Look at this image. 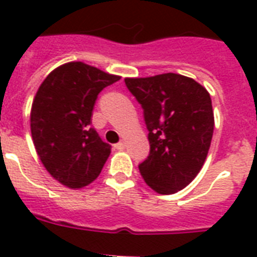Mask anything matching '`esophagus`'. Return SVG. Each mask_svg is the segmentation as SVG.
Here are the masks:
<instances>
[{"mask_svg": "<svg viewBox=\"0 0 257 257\" xmlns=\"http://www.w3.org/2000/svg\"><path fill=\"white\" fill-rule=\"evenodd\" d=\"M114 148H116L117 151H124V149L126 148V144H125V141H120L118 144L114 145Z\"/></svg>", "mask_w": 257, "mask_h": 257, "instance_id": "obj_1", "label": "esophagus"}]
</instances>
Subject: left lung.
<instances>
[{"instance_id": "1", "label": "left lung", "mask_w": 257, "mask_h": 257, "mask_svg": "<svg viewBox=\"0 0 257 257\" xmlns=\"http://www.w3.org/2000/svg\"><path fill=\"white\" fill-rule=\"evenodd\" d=\"M125 84L144 109L151 152L139 165L148 187L172 195L193 181L211 147L215 117L209 93L177 73L126 77Z\"/></svg>"}]
</instances>
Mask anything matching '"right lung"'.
Listing matches in <instances>:
<instances>
[{"label": "right lung", "mask_w": 257, "mask_h": 257, "mask_svg": "<svg viewBox=\"0 0 257 257\" xmlns=\"http://www.w3.org/2000/svg\"><path fill=\"white\" fill-rule=\"evenodd\" d=\"M120 78L70 61L52 70L38 88L30 110L32 139L42 165L64 187L89 185L108 160L110 145L89 125L97 94Z\"/></svg>", "instance_id": "obj_1"}]
</instances>
